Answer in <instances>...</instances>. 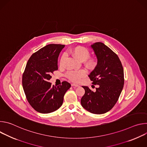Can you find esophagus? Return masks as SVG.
Wrapping results in <instances>:
<instances>
[{"label":"esophagus","instance_id":"1","mask_svg":"<svg viewBox=\"0 0 147 147\" xmlns=\"http://www.w3.org/2000/svg\"><path fill=\"white\" fill-rule=\"evenodd\" d=\"M71 86L73 87H78L79 86L78 84H71Z\"/></svg>","mask_w":147,"mask_h":147}]
</instances>
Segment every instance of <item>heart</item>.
Segmentation results:
<instances>
[{
	"label": "heart",
	"instance_id": "1",
	"mask_svg": "<svg viewBox=\"0 0 147 147\" xmlns=\"http://www.w3.org/2000/svg\"><path fill=\"white\" fill-rule=\"evenodd\" d=\"M69 53L74 56L76 58L80 61H84L86 60L90 56L89 50L83 47H76L68 50ZM66 58V55L63 54L60 59V66L63 65L65 60ZM87 63L88 65H92L94 63V60L92 59H88ZM87 74V71L85 70H72L69 71L67 73V77L73 82H78L80 81L81 78L84 77Z\"/></svg>",
	"mask_w": 147,
	"mask_h": 147
}]
</instances>
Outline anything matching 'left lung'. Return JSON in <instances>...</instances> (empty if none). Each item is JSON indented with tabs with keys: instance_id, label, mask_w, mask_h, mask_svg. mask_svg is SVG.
Segmentation results:
<instances>
[{
	"instance_id": "8db88e82",
	"label": "left lung",
	"mask_w": 147,
	"mask_h": 147,
	"mask_svg": "<svg viewBox=\"0 0 147 147\" xmlns=\"http://www.w3.org/2000/svg\"><path fill=\"white\" fill-rule=\"evenodd\" d=\"M91 47L98 63L88 77L99 87L94 92L82 86L85 94L81 103L92 113L103 114L112 109L120 96L124 82V70L118 56L109 47L102 42H96Z\"/></svg>"
}]
</instances>
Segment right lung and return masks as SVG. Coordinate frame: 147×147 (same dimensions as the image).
<instances>
[{
    "instance_id": "add662e5",
    "label": "right lung",
    "mask_w": 147,
    "mask_h": 147,
    "mask_svg": "<svg viewBox=\"0 0 147 147\" xmlns=\"http://www.w3.org/2000/svg\"><path fill=\"white\" fill-rule=\"evenodd\" d=\"M64 45L49 44L33 53L23 74L22 84L26 98L33 109L41 113L57 110L63 104L71 84L65 81L57 87L49 80L57 70V59Z\"/></svg>"
}]
</instances>
